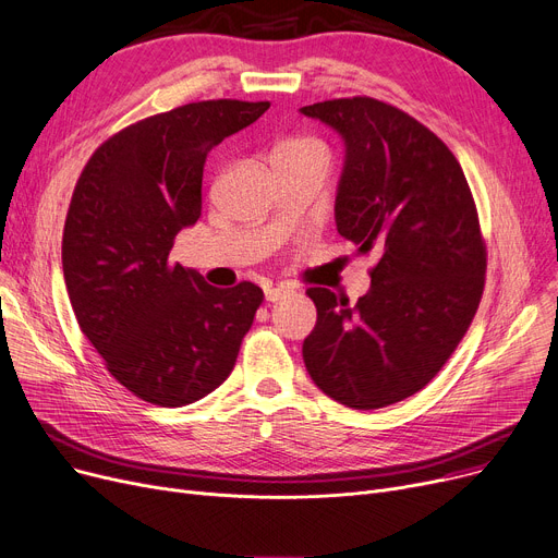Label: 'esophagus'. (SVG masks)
I'll list each match as a JSON object with an SVG mask.
<instances>
[{
  "mask_svg": "<svg viewBox=\"0 0 558 558\" xmlns=\"http://www.w3.org/2000/svg\"><path fill=\"white\" fill-rule=\"evenodd\" d=\"M288 292H290V288H286V286L266 288V300H268V302H279V300H283V298H286Z\"/></svg>",
  "mask_w": 558,
  "mask_h": 558,
  "instance_id": "esophagus-1",
  "label": "esophagus"
}]
</instances>
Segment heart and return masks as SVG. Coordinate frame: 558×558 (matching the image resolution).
I'll list each match as a JSON object with an SVG mask.
<instances>
[{
  "label": "heart",
  "mask_w": 558,
  "mask_h": 558,
  "mask_svg": "<svg viewBox=\"0 0 558 558\" xmlns=\"http://www.w3.org/2000/svg\"><path fill=\"white\" fill-rule=\"evenodd\" d=\"M277 157L311 161V163H317V167H322L324 171H329V163H331L329 146L319 140H313V137H294V140L283 142L277 150Z\"/></svg>",
  "instance_id": "heart-1"
}]
</instances>
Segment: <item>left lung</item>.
Here are the masks:
<instances>
[{"label":"left lung","instance_id":"8db88e82","mask_svg":"<svg viewBox=\"0 0 558 558\" xmlns=\"http://www.w3.org/2000/svg\"><path fill=\"white\" fill-rule=\"evenodd\" d=\"M302 112L344 137L338 232L378 254L355 304L306 290L317 322L304 363L326 397L378 410L428 385L469 331L486 279L477 207L452 150L397 106L349 96Z\"/></svg>","mask_w":558,"mask_h":558}]
</instances>
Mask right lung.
Listing matches in <instances>:
<instances>
[{
	"label": "right lung",
	"instance_id": "1",
	"mask_svg": "<svg viewBox=\"0 0 558 558\" xmlns=\"http://www.w3.org/2000/svg\"><path fill=\"white\" fill-rule=\"evenodd\" d=\"M270 101L186 104L119 130L87 159L62 229V275L108 372L159 408L211 395L264 304L252 281L214 288L171 258L203 214L207 153Z\"/></svg>",
	"mask_w": 558,
	"mask_h": 558
}]
</instances>
